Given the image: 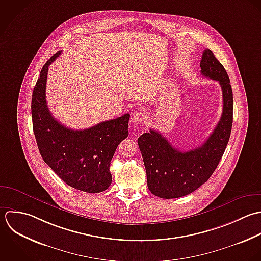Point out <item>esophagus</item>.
Listing matches in <instances>:
<instances>
[{
  "mask_svg": "<svg viewBox=\"0 0 261 261\" xmlns=\"http://www.w3.org/2000/svg\"><path fill=\"white\" fill-rule=\"evenodd\" d=\"M145 117H146V116H145V114H144L143 112H136V113L133 114L131 120H132L133 123L139 124V123H141V122L145 119Z\"/></svg>",
  "mask_w": 261,
  "mask_h": 261,
  "instance_id": "obj_1",
  "label": "esophagus"
}]
</instances>
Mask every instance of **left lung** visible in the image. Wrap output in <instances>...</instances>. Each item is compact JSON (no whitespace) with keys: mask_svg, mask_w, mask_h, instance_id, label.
Listing matches in <instances>:
<instances>
[{"mask_svg":"<svg viewBox=\"0 0 261 261\" xmlns=\"http://www.w3.org/2000/svg\"><path fill=\"white\" fill-rule=\"evenodd\" d=\"M200 67L201 74L219 81L223 90L222 117L204 143L195 149L180 151L152 129L138 138L146 170L147 187L161 198L182 197L204 184L217 169L230 139L233 91L228 73L210 49L203 51Z\"/></svg>","mask_w":261,"mask_h":261,"instance_id":"obj_1","label":"left lung"}]
</instances>
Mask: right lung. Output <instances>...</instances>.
<instances>
[{
  "mask_svg": "<svg viewBox=\"0 0 261 261\" xmlns=\"http://www.w3.org/2000/svg\"><path fill=\"white\" fill-rule=\"evenodd\" d=\"M42 67L31 99L33 132L44 163L69 186L87 193H98L112 183L111 161L122 140L127 138L129 114L101 122L84 130L62 125L50 114L45 100L48 66Z\"/></svg>",
  "mask_w": 261,
  "mask_h": 261,
  "instance_id": "1",
  "label": "right lung"
}]
</instances>
